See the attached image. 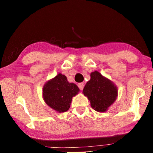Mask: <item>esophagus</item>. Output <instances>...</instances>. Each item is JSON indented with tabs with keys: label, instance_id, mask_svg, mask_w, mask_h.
Instances as JSON below:
<instances>
[{
	"label": "esophagus",
	"instance_id": "esophagus-1",
	"mask_svg": "<svg viewBox=\"0 0 153 153\" xmlns=\"http://www.w3.org/2000/svg\"><path fill=\"white\" fill-rule=\"evenodd\" d=\"M77 86H78L80 90H83V88H84V84H83V83H79V84H77Z\"/></svg>",
	"mask_w": 153,
	"mask_h": 153
}]
</instances>
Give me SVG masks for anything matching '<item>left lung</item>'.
Instances as JSON below:
<instances>
[{
    "label": "left lung",
    "instance_id": "1",
    "mask_svg": "<svg viewBox=\"0 0 153 153\" xmlns=\"http://www.w3.org/2000/svg\"><path fill=\"white\" fill-rule=\"evenodd\" d=\"M83 94L90 100L92 108L103 113L117 99L118 90L111 80L94 71L90 74V79L85 85Z\"/></svg>",
    "mask_w": 153,
    "mask_h": 153
}]
</instances>
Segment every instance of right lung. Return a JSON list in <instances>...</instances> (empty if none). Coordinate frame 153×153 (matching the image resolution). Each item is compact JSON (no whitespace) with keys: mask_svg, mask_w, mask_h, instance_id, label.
I'll return each instance as SVG.
<instances>
[{"mask_svg":"<svg viewBox=\"0 0 153 153\" xmlns=\"http://www.w3.org/2000/svg\"><path fill=\"white\" fill-rule=\"evenodd\" d=\"M79 92L76 84L69 83L65 75L59 73L44 85L42 97L51 108L58 113H63L69 110L72 98Z\"/></svg>","mask_w":153,"mask_h":153,"instance_id":"right-lung-1","label":"right lung"}]
</instances>
